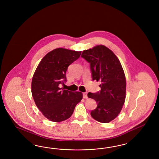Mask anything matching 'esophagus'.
<instances>
[{
	"label": "esophagus",
	"mask_w": 159,
	"mask_h": 159,
	"mask_svg": "<svg viewBox=\"0 0 159 159\" xmlns=\"http://www.w3.org/2000/svg\"><path fill=\"white\" fill-rule=\"evenodd\" d=\"M83 98H87V92L83 93Z\"/></svg>",
	"instance_id": "34e87169"
}]
</instances>
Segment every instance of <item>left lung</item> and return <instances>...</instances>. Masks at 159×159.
Returning a JSON list of instances; mask_svg holds the SVG:
<instances>
[{"label":"left lung","instance_id":"obj_1","mask_svg":"<svg viewBox=\"0 0 159 159\" xmlns=\"http://www.w3.org/2000/svg\"><path fill=\"white\" fill-rule=\"evenodd\" d=\"M82 58L90 63L93 80L100 81V92H89V98L97 106L91 116L101 123H108L120 114L125 102L126 79L118 58L104 45H97L83 51Z\"/></svg>","mask_w":159,"mask_h":159}]
</instances>
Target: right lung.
<instances>
[{"instance_id":"1","label":"right lung","mask_w":159,"mask_h":159,"mask_svg":"<svg viewBox=\"0 0 159 159\" xmlns=\"http://www.w3.org/2000/svg\"><path fill=\"white\" fill-rule=\"evenodd\" d=\"M81 51L57 48L48 52L34 72L31 93L39 111L49 120L61 122L69 118L83 98L80 92L59 88L66 82L68 66L80 57Z\"/></svg>"}]
</instances>
